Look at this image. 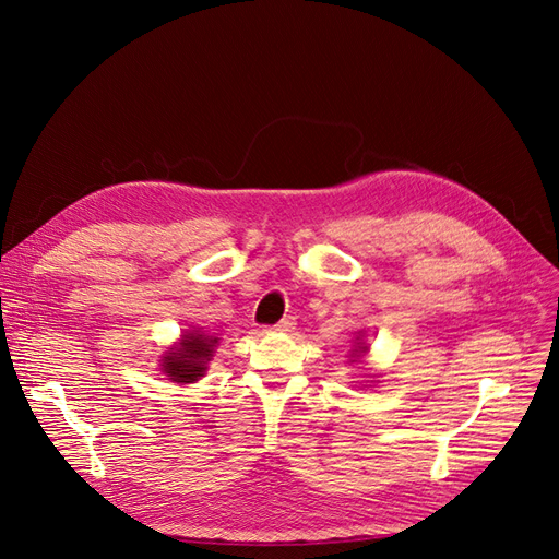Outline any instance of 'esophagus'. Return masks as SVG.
<instances>
[{"label":"esophagus","mask_w":559,"mask_h":559,"mask_svg":"<svg viewBox=\"0 0 559 559\" xmlns=\"http://www.w3.org/2000/svg\"><path fill=\"white\" fill-rule=\"evenodd\" d=\"M295 318H290V316H287V318H283L278 324H274V329H276V332H293V329H295Z\"/></svg>","instance_id":"esophagus-1"}]
</instances>
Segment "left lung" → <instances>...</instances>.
<instances>
[{"instance_id":"8db88e82","label":"left lung","mask_w":559,"mask_h":559,"mask_svg":"<svg viewBox=\"0 0 559 559\" xmlns=\"http://www.w3.org/2000/svg\"><path fill=\"white\" fill-rule=\"evenodd\" d=\"M364 349H366V345H361V347H359V353H364ZM355 353H357V349H355ZM357 357H359V355H357Z\"/></svg>"}]
</instances>
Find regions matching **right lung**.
<instances>
[{
    "mask_svg": "<svg viewBox=\"0 0 559 559\" xmlns=\"http://www.w3.org/2000/svg\"><path fill=\"white\" fill-rule=\"evenodd\" d=\"M218 338L202 336V334H186L177 349H170L163 357V373L173 382H195L204 376V364L210 361L212 349Z\"/></svg>",
    "mask_w": 559,
    "mask_h": 559,
    "instance_id": "add662e5",
    "label": "right lung"
}]
</instances>
